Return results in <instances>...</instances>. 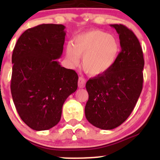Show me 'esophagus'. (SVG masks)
Masks as SVG:
<instances>
[{"label": "esophagus", "mask_w": 160, "mask_h": 160, "mask_svg": "<svg viewBox=\"0 0 160 160\" xmlns=\"http://www.w3.org/2000/svg\"><path fill=\"white\" fill-rule=\"evenodd\" d=\"M85 83H86V80L82 77L79 78L78 80V86L79 88H84L85 86Z\"/></svg>", "instance_id": "esophagus-1"}]
</instances>
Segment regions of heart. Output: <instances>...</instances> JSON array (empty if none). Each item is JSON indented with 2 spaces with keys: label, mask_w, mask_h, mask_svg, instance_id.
I'll use <instances>...</instances> for the list:
<instances>
[{
  "label": "heart",
  "mask_w": 160,
  "mask_h": 160,
  "mask_svg": "<svg viewBox=\"0 0 160 160\" xmlns=\"http://www.w3.org/2000/svg\"><path fill=\"white\" fill-rule=\"evenodd\" d=\"M120 52V43L114 36L101 30H91L78 34L73 47L66 49L67 58L78 64L79 57H83L82 67L91 75L105 72L114 64Z\"/></svg>",
  "instance_id": "1"
}]
</instances>
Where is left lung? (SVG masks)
<instances>
[{"instance_id":"1","label":"left lung","mask_w":160,"mask_h":160,"mask_svg":"<svg viewBox=\"0 0 160 160\" xmlns=\"http://www.w3.org/2000/svg\"><path fill=\"white\" fill-rule=\"evenodd\" d=\"M118 33L121 51L111 68L90 78L86 84L89 99L87 120L95 127L110 130L131 114L143 88L144 56L140 42L123 25H111Z\"/></svg>"}]
</instances>
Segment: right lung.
<instances>
[{"instance_id": "1", "label": "right lung", "mask_w": 160, "mask_h": 160, "mask_svg": "<svg viewBox=\"0 0 160 160\" xmlns=\"http://www.w3.org/2000/svg\"><path fill=\"white\" fill-rule=\"evenodd\" d=\"M65 28L42 24L27 29L12 52V100L23 122L36 131L58 124L64 102L78 89V74L56 61L63 52Z\"/></svg>"}]
</instances>
